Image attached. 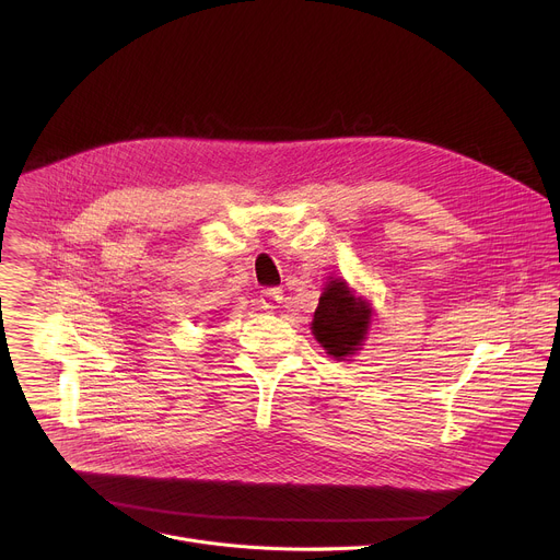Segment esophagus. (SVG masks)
I'll list each match as a JSON object with an SVG mask.
<instances>
[{"instance_id":"esophagus-1","label":"esophagus","mask_w":560,"mask_h":560,"mask_svg":"<svg viewBox=\"0 0 560 560\" xmlns=\"http://www.w3.org/2000/svg\"><path fill=\"white\" fill-rule=\"evenodd\" d=\"M281 301H283V290L281 288H266L261 292V305L266 310H277L281 305Z\"/></svg>"}]
</instances>
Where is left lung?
I'll list each match as a JSON object with an SVG mask.
<instances>
[{
	"mask_svg": "<svg viewBox=\"0 0 560 560\" xmlns=\"http://www.w3.org/2000/svg\"><path fill=\"white\" fill-rule=\"evenodd\" d=\"M371 310L364 301L353 299L347 283L329 281L318 299L312 331L334 358H345L358 349L369 327Z\"/></svg>",
	"mask_w": 560,
	"mask_h": 560,
	"instance_id": "8db88e82",
	"label": "left lung"
}]
</instances>
